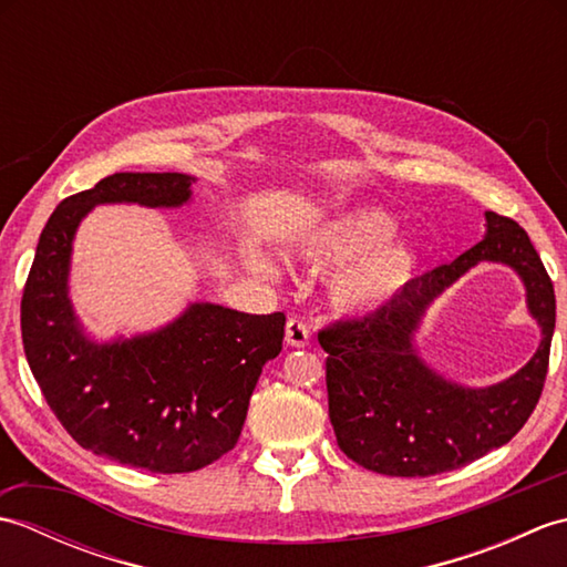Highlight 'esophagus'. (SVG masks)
<instances>
[{
    "label": "esophagus",
    "mask_w": 567,
    "mask_h": 567,
    "mask_svg": "<svg viewBox=\"0 0 567 567\" xmlns=\"http://www.w3.org/2000/svg\"><path fill=\"white\" fill-rule=\"evenodd\" d=\"M285 341H287V346H292V348L309 346V327H307V323L299 321V319L287 321Z\"/></svg>",
    "instance_id": "34e87169"
}]
</instances>
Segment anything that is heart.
<instances>
[{"label":"heart","mask_w":567,"mask_h":567,"mask_svg":"<svg viewBox=\"0 0 567 567\" xmlns=\"http://www.w3.org/2000/svg\"><path fill=\"white\" fill-rule=\"evenodd\" d=\"M394 221L378 209H348L315 221L292 240V258L311 270L342 268L331 280V299L346 315H370L400 297L419 270V252L394 240ZM248 268L275 280V260L250 248Z\"/></svg>","instance_id":"1"}]
</instances>
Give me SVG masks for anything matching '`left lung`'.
I'll list each match as a JSON object with an SVG mask.
<instances>
[{
    "instance_id": "obj_1",
    "label": "left lung",
    "mask_w": 567,
    "mask_h": 567,
    "mask_svg": "<svg viewBox=\"0 0 567 567\" xmlns=\"http://www.w3.org/2000/svg\"><path fill=\"white\" fill-rule=\"evenodd\" d=\"M485 238L421 277L372 315L319 331L327 358L329 419L339 449L372 473L429 477L477 461L509 443L544 390L556 292L524 228L485 212ZM480 261H502L523 277L542 327L533 360L489 389H465L417 355L415 331L427 307Z\"/></svg>"
}]
</instances>
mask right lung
Segmentation results:
<instances>
[{
    "label": "right lung",
    "mask_w": 567,
    "mask_h": 567,
    "mask_svg": "<svg viewBox=\"0 0 567 567\" xmlns=\"http://www.w3.org/2000/svg\"><path fill=\"white\" fill-rule=\"evenodd\" d=\"M183 173H114L63 199L48 219L21 297L29 368L82 449L151 473H192L236 445L250 394L282 351L285 315H244L192 302L165 327L94 341L70 299L72 240L97 204L177 209Z\"/></svg>",
    "instance_id": "add662e5"
}]
</instances>
